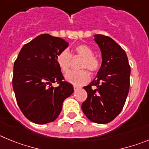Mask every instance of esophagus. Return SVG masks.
I'll list each match as a JSON object with an SVG mask.
<instances>
[{
    "label": "esophagus",
    "mask_w": 149,
    "mask_h": 149,
    "mask_svg": "<svg viewBox=\"0 0 149 149\" xmlns=\"http://www.w3.org/2000/svg\"><path fill=\"white\" fill-rule=\"evenodd\" d=\"M73 87H74V91H76V90H77V89H81V86H76V85H74L73 86Z\"/></svg>",
    "instance_id": "34e87169"
}]
</instances>
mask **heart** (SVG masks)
Returning <instances> with one entry per match:
<instances>
[{
  "mask_svg": "<svg viewBox=\"0 0 149 149\" xmlns=\"http://www.w3.org/2000/svg\"><path fill=\"white\" fill-rule=\"evenodd\" d=\"M81 56L82 60L79 68L82 69L78 71H72L65 74V80L74 85H83L88 82L90 74L86 69L95 74L99 71L101 65L100 58L93 54V49L86 44H81L74 48L72 53L67 50L61 51L56 56V63L63 74H65L70 68L72 56ZM86 69L85 70V68Z\"/></svg>",
  "mask_w": 149,
  "mask_h": 149,
  "instance_id": "heart-1",
  "label": "heart"
}]
</instances>
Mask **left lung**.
I'll list each match as a JSON object with an SVG mask.
<instances>
[{
	"mask_svg": "<svg viewBox=\"0 0 149 149\" xmlns=\"http://www.w3.org/2000/svg\"><path fill=\"white\" fill-rule=\"evenodd\" d=\"M95 41L101 49L102 63L97 77L84 87L88 96L81 108L90 121L106 124L113 120L125 105L130 88L131 67L125 51L113 39L97 34Z\"/></svg>",
	"mask_w": 149,
	"mask_h": 149,
	"instance_id": "left-lung-1",
	"label": "left lung"
}]
</instances>
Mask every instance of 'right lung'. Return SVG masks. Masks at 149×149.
<instances>
[{
  "instance_id": "1",
  "label": "right lung",
  "mask_w": 149,
  "mask_h": 149,
  "mask_svg": "<svg viewBox=\"0 0 149 149\" xmlns=\"http://www.w3.org/2000/svg\"><path fill=\"white\" fill-rule=\"evenodd\" d=\"M68 46L60 37L42 34L22 47L14 63L13 87L24 116L36 124L54 122L64 100L73 93L56 63V56ZM57 82L54 88L52 84Z\"/></svg>"
}]
</instances>
